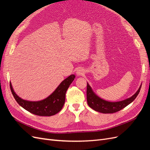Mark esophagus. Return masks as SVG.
<instances>
[{"mask_svg":"<svg viewBox=\"0 0 150 150\" xmlns=\"http://www.w3.org/2000/svg\"><path fill=\"white\" fill-rule=\"evenodd\" d=\"M84 74V70L82 69V68H79V69H78L76 71V74L79 76H82Z\"/></svg>","mask_w":150,"mask_h":150,"instance_id":"1","label":"esophagus"}]
</instances>
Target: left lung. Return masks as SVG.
Listing matches in <instances>:
<instances>
[{
	"label": "left lung",
	"instance_id": "obj_1",
	"mask_svg": "<svg viewBox=\"0 0 150 150\" xmlns=\"http://www.w3.org/2000/svg\"><path fill=\"white\" fill-rule=\"evenodd\" d=\"M141 88H142V86H140V87L134 95L128 99H126L125 100L121 101L110 102L104 100V99L98 96L93 92L92 88H91L89 84L87 83L86 94H87L88 104L90 108H91L93 110L96 111L104 113V114L114 113L120 111L122 109L128 106L131 103H132L138 95Z\"/></svg>",
	"mask_w": 150,
	"mask_h": 150
}]
</instances>
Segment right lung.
<instances>
[{"mask_svg":"<svg viewBox=\"0 0 150 150\" xmlns=\"http://www.w3.org/2000/svg\"><path fill=\"white\" fill-rule=\"evenodd\" d=\"M74 78V74L67 77L62 81L51 95L38 101H27L20 98L14 92L11 82L10 88L16 101L25 110L38 116H51L57 114L62 110L65 103L66 93Z\"/></svg>","mask_w":150,"mask_h":150,"instance_id":"right-lung-1","label":"right lung"}]
</instances>
